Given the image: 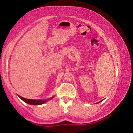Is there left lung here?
Instances as JSON below:
<instances>
[{"label": "left lung", "instance_id": "1", "mask_svg": "<svg viewBox=\"0 0 133 133\" xmlns=\"http://www.w3.org/2000/svg\"><path fill=\"white\" fill-rule=\"evenodd\" d=\"M102 101H103V100H102ZM102 101H100V102H99L98 103H100V102H102Z\"/></svg>", "mask_w": 133, "mask_h": 133}]
</instances>
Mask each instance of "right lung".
Wrapping results in <instances>:
<instances>
[{
  "mask_svg": "<svg viewBox=\"0 0 133 133\" xmlns=\"http://www.w3.org/2000/svg\"><path fill=\"white\" fill-rule=\"evenodd\" d=\"M20 98H21L22 100L23 101L26 103L29 104H32V105H40V104H43L44 103H46L48 100H51V98H53L54 97H52L49 99H47V100H33V99H28V98H25L22 97L20 96L19 95H17Z\"/></svg>",
  "mask_w": 133,
  "mask_h": 133,
  "instance_id": "add662e5",
  "label": "right lung"
}]
</instances>
